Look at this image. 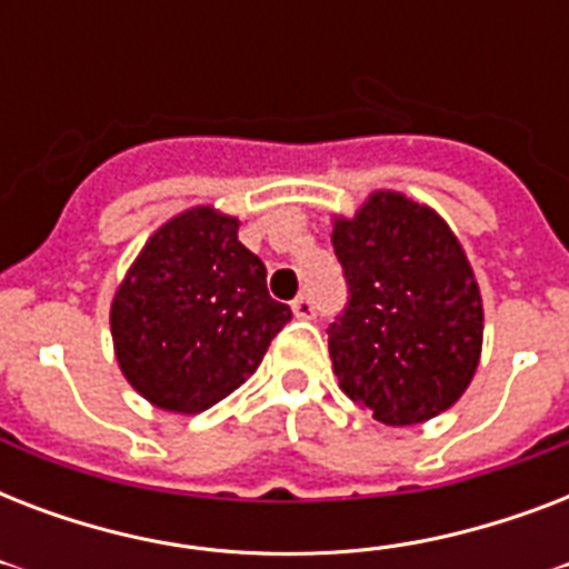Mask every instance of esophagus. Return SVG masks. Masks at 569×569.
Wrapping results in <instances>:
<instances>
[{
    "instance_id": "obj_1",
    "label": "esophagus",
    "mask_w": 569,
    "mask_h": 569,
    "mask_svg": "<svg viewBox=\"0 0 569 569\" xmlns=\"http://www.w3.org/2000/svg\"><path fill=\"white\" fill-rule=\"evenodd\" d=\"M292 310L298 319H312L316 316V301H312L310 295H298L292 301Z\"/></svg>"
}]
</instances>
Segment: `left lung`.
I'll use <instances>...</instances> for the list:
<instances>
[{
    "label": "left lung",
    "mask_w": 569,
    "mask_h": 569,
    "mask_svg": "<svg viewBox=\"0 0 569 569\" xmlns=\"http://www.w3.org/2000/svg\"><path fill=\"white\" fill-rule=\"evenodd\" d=\"M348 303L328 328L339 387L383 425L442 413L476 375L481 295L455 232L428 206L378 191L333 227Z\"/></svg>",
    "instance_id": "1"
}]
</instances>
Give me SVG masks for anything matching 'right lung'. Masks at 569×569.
Listing matches in <instances>:
<instances>
[{
  "instance_id": "obj_1",
  "label": "right lung",
  "mask_w": 569,
  "mask_h": 569,
  "mask_svg": "<svg viewBox=\"0 0 569 569\" xmlns=\"http://www.w3.org/2000/svg\"><path fill=\"white\" fill-rule=\"evenodd\" d=\"M292 321L239 221L209 206L147 241L111 303L120 372L156 407L200 413L241 387Z\"/></svg>"
}]
</instances>
